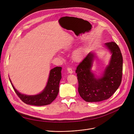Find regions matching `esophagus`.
I'll return each instance as SVG.
<instances>
[{"label": "esophagus", "instance_id": "34e87169", "mask_svg": "<svg viewBox=\"0 0 134 134\" xmlns=\"http://www.w3.org/2000/svg\"><path fill=\"white\" fill-rule=\"evenodd\" d=\"M67 70H68V72H69L70 74H72L73 72V70H72V69L71 68H68L67 69Z\"/></svg>", "mask_w": 134, "mask_h": 134}]
</instances>
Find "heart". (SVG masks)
Masks as SVG:
<instances>
[{"instance_id":"1","label":"heart","mask_w":134,"mask_h":134,"mask_svg":"<svg viewBox=\"0 0 134 134\" xmlns=\"http://www.w3.org/2000/svg\"><path fill=\"white\" fill-rule=\"evenodd\" d=\"M85 55V51L83 48H79L73 53V58L76 61H81Z\"/></svg>"}]
</instances>
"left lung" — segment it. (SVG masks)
I'll return each mask as SVG.
<instances>
[{"instance_id": "8db88e82", "label": "left lung", "mask_w": 134, "mask_h": 134, "mask_svg": "<svg viewBox=\"0 0 134 134\" xmlns=\"http://www.w3.org/2000/svg\"><path fill=\"white\" fill-rule=\"evenodd\" d=\"M111 54L108 64L100 76L92 71L96 57L90 52L76 68L78 92L86 102H97L109 98L119 87L122 78V57L119 48L114 42L104 45Z\"/></svg>"}]
</instances>
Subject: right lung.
I'll return each instance as SVG.
<instances>
[{
	"label": "right lung",
	"mask_w": 134,
	"mask_h": 134,
	"mask_svg": "<svg viewBox=\"0 0 134 134\" xmlns=\"http://www.w3.org/2000/svg\"><path fill=\"white\" fill-rule=\"evenodd\" d=\"M61 67H55L50 71L47 85L39 94L28 95L21 94L13 85L9 78L12 85L17 95L25 103L35 106H44L51 104L57 97L59 91V83L62 78Z\"/></svg>",
	"instance_id": "1"
}]
</instances>
